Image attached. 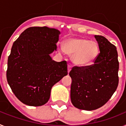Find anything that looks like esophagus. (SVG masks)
I'll return each mask as SVG.
<instances>
[{"instance_id": "1", "label": "esophagus", "mask_w": 126, "mask_h": 126, "mask_svg": "<svg viewBox=\"0 0 126 126\" xmlns=\"http://www.w3.org/2000/svg\"><path fill=\"white\" fill-rule=\"evenodd\" d=\"M71 68H72V66H71V65L69 64V65H68V66H67V70H68V73L70 71L71 69Z\"/></svg>"}]
</instances>
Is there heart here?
Masks as SVG:
<instances>
[{
  "mask_svg": "<svg viewBox=\"0 0 126 126\" xmlns=\"http://www.w3.org/2000/svg\"><path fill=\"white\" fill-rule=\"evenodd\" d=\"M64 49L72 56L73 62L79 66H89L96 61L99 54L98 44L82 38H70L64 42Z\"/></svg>",
  "mask_w": 126,
  "mask_h": 126,
  "instance_id": "b5f03b06",
  "label": "heart"
}]
</instances>
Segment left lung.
Listing matches in <instances>:
<instances>
[{
    "mask_svg": "<svg viewBox=\"0 0 126 126\" xmlns=\"http://www.w3.org/2000/svg\"><path fill=\"white\" fill-rule=\"evenodd\" d=\"M100 53L92 65L74 66L70 71L71 100L75 108L91 111L103 106L118 84L117 47L101 35H94Z\"/></svg>",
    "mask_w": 126,
    "mask_h": 126,
    "instance_id": "obj_1",
    "label": "left lung"
}]
</instances>
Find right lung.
Wrapping results in <instances>:
<instances>
[{
	"instance_id": "right-lung-1",
	"label": "right lung",
	"mask_w": 126,
	"mask_h": 126,
	"mask_svg": "<svg viewBox=\"0 0 126 126\" xmlns=\"http://www.w3.org/2000/svg\"><path fill=\"white\" fill-rule=\"evenodd\" d=\"M61 32L47 27H30L14 42L6 77L20 101L31 106L47 102L54 84L67 75V63L49 56L57 48Z\"/></svg>"
}]
</instances>
